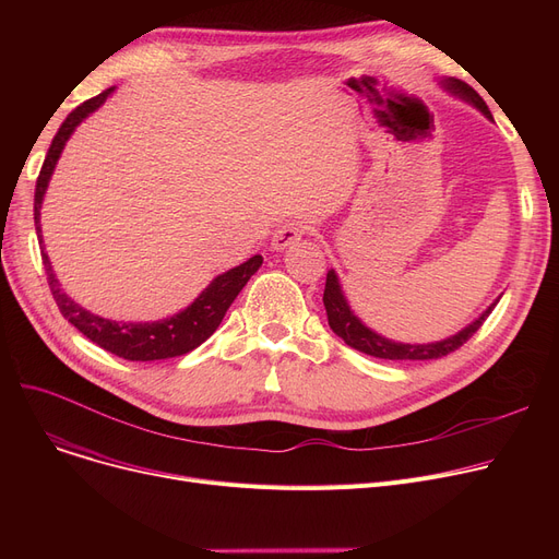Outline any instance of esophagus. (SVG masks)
I'll return each instance as SVG.
<instances>
[{
    "label": "esophagus",
    "mask_w": 559,
    "mask_h": 559,
    "mask_svg": "<svg viewBox=\"0 0 559 559\" xmlns=\"http://www.w3.org/2000/svg\"><path fill=\"white\" fill-rule=\"evenodd\" d=\"M308 233V226L299 224V222H292V224H283L272 238V249L276 251H283L287 247H292L295 242H299L304 235Z\"/></svg>",
    "instance_id": "esophagus-1"
}]
</instances>
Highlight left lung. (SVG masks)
Returning <instances> with one entry per match:
<instances>
[{
	"instance_id": "left-lung-1",
	"label": "left lung",
	"mask_w": 559,
	"mask_h": 559,
	"mask_svg": "<svg viewBox=\"0 0 559 559\" xmlns=\"http://www.w3.org/2000/svg\"><path fill=\"white\" fill-rule=\"evenodd\" d=\"M442 85L449 93L457 95L460 99L474 104L485 117H489L491 120V112H489L487 104L483 102V97L474 91L472 85L460 81V79H447V81H442ZM324 306H326V314H329V326L333 329V333L337 337H342L350 348L360 350V354L383 358V360H437V358H444V356L453 354L455 348H460L468 337H472L483 326V321L489 317L496 301L466 329H462L460 333H455L442 342H432V344H401V342H392L383 335L373 333L371 329H367L362 321L354 314V310L348 308V304L342 295L337 274L333 270L326 274Z\"/></svg>"
}]
</instances>
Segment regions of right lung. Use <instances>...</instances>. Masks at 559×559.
<instances>
[{"instance_id":"1","label":"right lung","mask_w":559,"mask_h":559,"mask_svg":"<svg viewBox=\"0 0 559 559\" xmlns=\"http://www.w3.org/2000/svg\"><path fill=\"white\" fill-rule=\"evenodd\" d=\"M112 93V87L99 93L97 97L83 102L76 106L68 117L66 122L58 129V133L51 140L49 152L45 156L43 169L38 174L36 181V197H34V219H36V233L40 235V205L43 197L47 190V183L51 179V171L58 163V156H61L63 146L72 131L85 120L87 115L95 112L106 97ZM40 245H43V235H40ZM43 264H45V274L47 283L51 289V297L61 310V314L70 321V324L81 331L87 340L102 346L108 354L120 356L131 362H152V360H165V358H176L190 354L192 348L203 344L209 340L217 326L222 324V319L235 297L240 295V289L247 285V281L260 270L262 255H253L247 262L238 264V267L228 270L226 274H219L209 287H205L201 295L194 299L192 306L181 310L179 314H174L169 319L160 321H146V324H124V321H110L99 314L87 312L79 304H74L66 292L61 289L56 281V274L51 270V262L47 253L43 251Z\"/></svg>"}]
</instances>
